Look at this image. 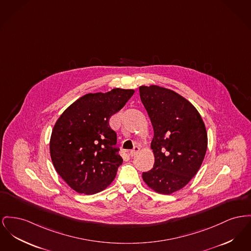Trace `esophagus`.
<instances>
[{
	"label": "esophagus",
	"mask_w": 251,
	"mask_h": 251,
	"mask_svg": "<svg viewBox=\"0 0 251 251\" xmlns=\"http://www.w3.org/2000/svg\"><path fill=\"white\" fill-rule=\"evenodd\" d=\"M139 151H140V148L138 147V146H134L133 150L130 151V155L131 156H134L135 154H137L139 152Z\"/></svg>",
	"instance_id": "34e87169"
}]
</instances>
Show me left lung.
<instances>
[{"instance_id": "obj_1", "label": "left lung", "mask_w": 251, "mask_h": 251, "mask_svg": "<svg viewBox=\"0 0 251 251\" xmlns=\"http://www.w3.org/2000/svg\"><path fill=\"white\" fill-rule=\"evenodd\" d=\"M141 101L153 128V168L142 174L148 187L162 194L184 188L200 169L207 147L206 126L196 108L173 90L140 86Z\"/></svg>"}]
</instances>
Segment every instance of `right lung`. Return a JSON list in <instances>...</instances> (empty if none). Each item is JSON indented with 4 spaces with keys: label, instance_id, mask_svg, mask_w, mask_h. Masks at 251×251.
<instances>
[{
    "label": "right lung",
    "instance_id": "right-lung-1",
    "mask_svg": "<svg viewBox=\"0 0 251 251\" xmlns=\"http://www.w3.org/2000/svg\"><path fill=\"white\" fill-rule=\"evenodd\" d=\"M133 93V89L115 88L86 94L57 120L50 138L51 159L59 176L75 192L95 194L115 179L123 159L109 119Z\"/></svg>",
    "mask_w": 251,
    "mask_h": 251
}]
</instances>
